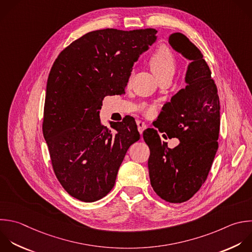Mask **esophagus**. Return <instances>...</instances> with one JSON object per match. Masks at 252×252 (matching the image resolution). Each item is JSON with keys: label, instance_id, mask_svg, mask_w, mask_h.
<instances>
[{"label": "esophagus", "instance_id": "34e87169", "mask_svg": "<svg viewBox=\"0 0 252 252\" xmlns=\"http://www.w3.org/2000/svg\"><path fill=\"white\" fill-rule=\"evenodd\" d=\"M137 125H138V130H139L140 134H143L144 130L147 128V124H145L144 122L138 120V121H137Z\"/></svg>", "mask_w": 252, "mask_h": 252}]
</instances>
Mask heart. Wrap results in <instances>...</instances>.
Segmentation results:
<instances>
[{"mask_svg": "<svg viewBox=\"0 0 252 252\" xmlns=\"http://www.w3.org/2000/svg\"><path fill=\"white\" fill-rule=\"evenodd\" d=\"M149 67L155 76L161 82L166 79L172 80L176 70V59L171 50L165 45L159 46L150 57ZM154 107H147L146 112L152 113Z\"/></svg>", "mask_w": 252, "mask_h": 252, "instance_id": "b5f03b06", "label": "heart"}]
</instances>
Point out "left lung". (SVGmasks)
<instances>
[{"label": "left lung", "mask_w": 252, "mask_h": 252, "mask_svg": "<svg viewBox=\"0 0 252 252\" xmlns=\"http://www.w3.org/2000/svg\"><path fill=\"white\" fill-rule=\"evenodd\" d=\"M168 42L190 63L186 87L162 106L157 128L180 143L169 149L154 128L145 130L143 137L150 148L148 166L153 189L166 202L182 203L201 188L211 169L218 150L220 99L201 51L180 32L172 33Z\"/></svg>", "instance_id": "1"}]
</instances>
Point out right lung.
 Returning a JSON list of instances; mask_svg holds the SVG:
<instances>
[{
	"label": "right lung",
	"mask_w": 252,
	"mask_h": 252,
	"mask_svg": "<svg viewBox=\"0 0 252 252\" xmlns=\"http://www.w3.org/2000/svg\"><path fill=\"white\" fill-rule=\"evenodd\" d=\"M154 29L89 32L66 47L47 80L43 117L53 170L74 198L94 202L113 188L129 147L140 139L135 120L99 119L102 100L123 94L134 63L157 39Z\"/></svg>",
	"instance_id": "right-lung-1"
}]
</instances>
